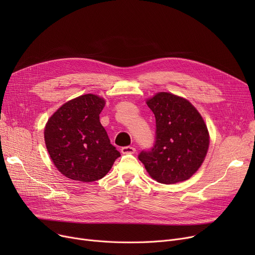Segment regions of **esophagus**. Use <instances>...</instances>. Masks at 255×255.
<instances>
[{
  "label": "esophagus",
  "mask_w": 255,
  "mask_h": 255,
  "mask_svg": "<svg viewBox=\"0 0 255 255\" xmlns=\"http://www.w3.org/2000/svg\"><path fill=\"white\" fill-rule=\"evenodd\" d=\"M121 152H122L123 154H134L135 148H133V146H130V145L123 146V148L121 149Z\"/></svg>",
  "instance_id": "34e87169"
}]
</instances>
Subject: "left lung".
I'll use <instances>...</instances> for the list:
<instances>
[{
	"label": "left lung",
	"mask_w": 255,
	"mask_h": 255,
	"mask_svg": "<svg viewBox=\"0 0 255 255\" xmlns=\"http://www.w3.org/2000/svg\"><path fill=\"white\" fill-rule=\"evenodd\" d=\"M156 120L154 145L138 159L159 183L188 180L204 162L209 132L202 116L184 98L161 92L146 101Z\"/></svg>",
	"instance_id": "8db88e82"
}]
</instances>
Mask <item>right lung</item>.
Instances as JSON below:
<instances>
[{
  "mask_svg": "<svg viewBox=\"0 0 255 255\" xmlns=\"http://www.w3.org/2000/svg\"><path fill=\"white\" fill-rule=\"evenodd\" d=\"M104 104L102 98L87 94L62 105L47 121L46 148L65 177L80 182L97 181L121 156L100 123Z\"/></svg>",
  "mask_w": 255,
  "mask_h": 255,
  "instance_id": "right-lung-1",
  "label": "right lung"
}]
</instances>
